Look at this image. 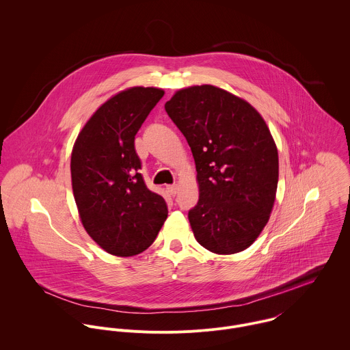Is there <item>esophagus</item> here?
<instances>
[{"instance_id":"1","label":"esophagus","mask_w":350,"mask_h":350,"mask_svg":"<svg viewBox=\"0 0 350 350\" xmlns=\"http://www.w3.org/2000/svg\"><path fill=\"white\" fill-rule=\"evenodd\" d=\"M165 191L170 194V196H176V193H178V186L176 185H171V186H167L165 187Z\"/></svg>"}]
</instances>
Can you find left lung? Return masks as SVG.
Returning <instances> with one entry per match:
<instances>
[{
	"label": "left lung",
	"mask_w": 350,
	"mask_h": 350,
	"mask_svg": "<svg viewBox=\"0 0 350 350\" xmlns=\"http://www.w3.org/2000/svg\"><path fill=\"white\" fill-rule=\"evenodd\" d=\"M164 107L196 160L200 200L189 221L197 241L217 254L247 250L278 189V148L265 121L247 100L211 85L182 89Z\"/></svg>",
	"instance_id": "1"
}]
</instances>
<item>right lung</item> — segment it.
I'll use <instances>...</instances> for the list:
<instances>
[{"mask_svg":"<svg viewBox=\"0 0 350 350\" xmlns=\"http://www.w3.org/2000/svg\"><path fill=\"white\" fill-rule=\"evenodd\" d=\"M154 88H131L106 100L86 122L71 153L75 203L89 236L110 254L128 257L154 241L167 214L144 183L135 136L161 100Z\"/></svg>","mask_w":350,"mask_h":350,"instance_id":"obj_1","label":"right lung"}]
</instances>
